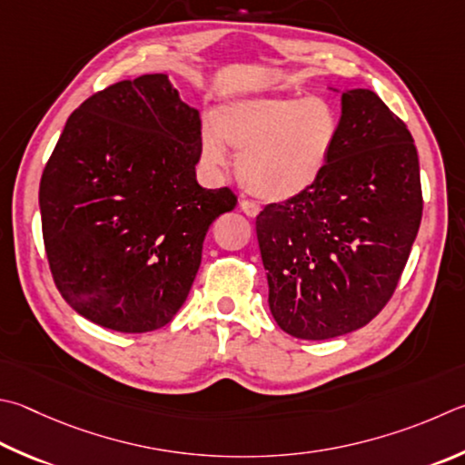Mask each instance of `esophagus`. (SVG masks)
<instances>
[{"instance_id":"1","label":"esophagus","mask_w":465,"mask_h":465,"mask_svg":"<svg viewBox=\"0 0 465 465\" xmlns=\"http://www.w3.org/2000/svg\"><path fill=\"white\" fill-rule=\"evenodd\" d=\"M240 209H242L243 213H246L248 217H256L258 211H260V207L254 203V201H248V199H242V201H240Z\"/></svg>"}]
</instances>
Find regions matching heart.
<instances>
[{
  "label": "heart",
  "instance_id": "b5f03b06",
  "mask_svg": "<svg viewBox=\"0 0 465 465\" xmlns=\"http://www.w3.org/2000/svg\"><path fill=\"white\" fill-rule=\"evenodd\" d=\"M341 136L337 109L323 97L256 95L232 99L205 124L201 152L211 166H223L227 146L238 154L235 171L252 195L286 201L309 191L323 176Z\"/></svg>",
  "mask_w": 465,
  "mask_h": 465
}]
</instances>
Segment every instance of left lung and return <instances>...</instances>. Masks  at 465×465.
Returning <instances> with one entry per match:
<instances>
[{"label":"left lung","instance_id":"obj_1","mask_svg":"<svg viewBox=\"0 0 465 465\" xmlns=\"http://www.w3.org/2000/svg\"><path fill=\"white\" fill-rule=\"evenodd\" d=\"M423 215L411 132L374 91L341 95V136L309 191L256 217L278 327L299 340H331L386 307Z\"/></svg>","mask_w":465,"mask_h":465}]
</instances>
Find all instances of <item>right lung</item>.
<instances>
[{"instance_id":"add662e5","label":"right lung","mask_w":465,"mask_h":465,"mask_svg":"<svg viewBox=\"0 0 465 465\" xmlns=\"http://www.w3.org/2000/svg\"><path fill=\"white\" fill-rule=\"evenodd\" d=\"M201 117L166 74L120 81L74 109L40 179L54 284L79 315L146 333L183 307L232 189L195 179Z\"/></svg>"}]
</instances>
